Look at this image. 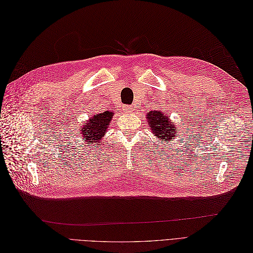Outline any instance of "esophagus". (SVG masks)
I'll return each instance as SVG.
<instances>
[{"mask_svg":"<svg viewBox=\"0 0 253 253\" xmlns=\"http://www.w3.org/2000/svg\"><path fill=\"white\" fill-rule=\"evenodd\" d=\"M133 111H134V109L132 108V106H129V105L126 106V108L124 109V113H126V114H129V113H132Z\"/></svg>","mask_w":253,"mask_h":253,"instance_id":"34e87169","label":"esophagus"}]
</instances>
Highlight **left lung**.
I'll list each match as a JSON object with an SVG mask.
<instances>
[{"label": "left lung", "mask_w": 253, "mask_h": 253, "mask_svg": "<svg viewBox=\"0 0 253 253\" xmlns=\"http://www.w3.org/2000/svg\"><path fill=\"white\" fill-rule=\"evenodd\" d=\"M147 122L150 126L152 133L156 136L159 140L165 142H172L176 138V126L172 124L162 111H151L148 113Z\"/></svg>", "instance_id": "left-lung-1"}]
</instances>
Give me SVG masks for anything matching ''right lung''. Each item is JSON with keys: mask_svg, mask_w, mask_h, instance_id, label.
Instances as JSON below:
<instances>
[{"mask_svg": "<svg viewBox=\"0 0 253 253\" xmlns=\"http://www.w3.org/2000/svg\"><path fill=\"white\" fill-rule=\"evenodd\" d=\"M113 115L114 113L110 111L94 115L79 128V134L83 137V139L86 143L91 144L89 148H97V144L100 143L105 132H108Z\"/></svg>", "mask_w": 253, "mask_h": 253, "instance_id": "1", "label": "right lung"}]
</instances>
